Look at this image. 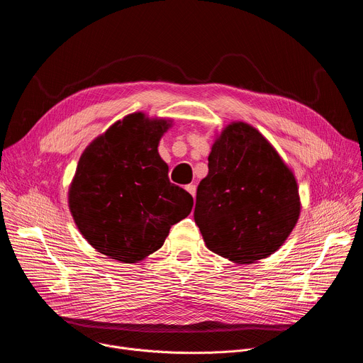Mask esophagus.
I'll return each instance as SVG.
<instances>
[{"label": "esophagus", "mask_w": 363, "mask_h": 363, "mask_svg": "<svg viewBox=\"0 0 363 363\" xmlns=\"http://www.w3.org/2000/svg\"><path fill=\"white\" fill-rule=\"evenodd\" d=\"M185 189H186V191H188V192H189V194H191V195H192V196H194V198H195V192H196V186H195V185H194V184H189V185H186V186H185Z\"/></svg>", "instance_id": "obj_1"}]
</instances>
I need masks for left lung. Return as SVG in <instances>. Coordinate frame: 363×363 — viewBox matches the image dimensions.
<instances>
[{
    "label": "left lung",
    "mask_w": 363,
    "mask_h": 363,
    "mask_svg": "<svg viewBox=\"0 0 363 363\" xmlns=\"http://www.w3.org/2000/svg\"><path fill=\"white\" fill-rule=\"evenodd\" d=\"M293 171L254 126L231 122L208 155L194 218L205 245L235 264L276 252L300 216Z\"/></svg>",
    "instance_id": "1"
}]
</instances>
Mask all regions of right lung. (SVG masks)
Listing matches in <instances>:
<instances>
[{"instance_id": "right-lung-1", "label": "right lung", "mask_w": 363, "mask_h": 363, "mask_svg": "<svg viewBox=\"0 0 363 363\" xmlns=\"http://www.w3.org/2000/svg\"><path fill=\"white\" fill-rule=\"evenodd\" d=\"M171 119L136 112L115 122L82 153L69 188L72 217L87 242L121 263L160 250L194 199L168 178L158 153Z\"/></svg>"}]
</instances>
